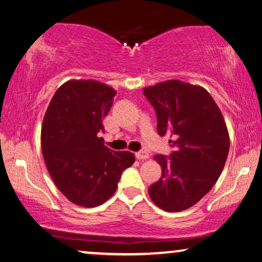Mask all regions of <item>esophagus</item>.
<instances>
[{
  "instance_id": "1",
  "label": "esophagus",
  "mask_w": 262,
  "mask_h": 262,
  "mask_svg": "<svg viewBox=\"0 0 262 262\" xmlns=\"http://www.w3.org/2000/svg\"><path fill=\"white\" fill-rule=\"evenodd\" d=\"M135 156L137 159H140V161H142V159H147L149 157V154L147 151H139L135 154Z\"/></svg>"
}]
</instances>
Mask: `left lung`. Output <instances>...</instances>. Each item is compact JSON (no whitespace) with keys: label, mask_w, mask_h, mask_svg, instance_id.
<instances>
[{"label":"left lung","mask_w":262,"mask_h":262,"mask_svg":"<svg viewBox=\"0 0 262 262\" xmlns=\"http://www.w3.org/2000/svg\"><path fill=\"white\" fill-rule=\"evenodd\" d=\"M157 115V132L171 134L176 150L156 155L162 177L149 187L156 206L168 212L187 209L216 184L227 162L230 139L221 110L205 88L170 79L143 89Z\"/></svg>","instance_id":"1"}]
</instances>
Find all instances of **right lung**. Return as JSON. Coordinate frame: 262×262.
I'll return each instance as SVG.
<instances>
[{
	"label": "right lung",
	"instance_id": "right-lung-1",
	"mask_svg": "<svg viewBox=\"0 0 262 262\" xmlns=\"http://www.w3.org/2000/svg\"><path fill=\"white\" fill-rule=\"evenodd\" d=\"M117 92L94 79L66 82L53 96L41 127L46 167L60 192L75 205L107 201L134 154L113 151L99 137Z\"/></svg>",
	"mask_w": 262,
	"mask_h": 262
}]
</instances>
